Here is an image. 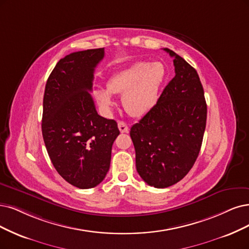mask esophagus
I'll list each match as a JSON object with an SVG mask.
<instances>
[{
  "instance_id": "obj_1",
  "label": "esophagus",
  "mask_w": 249,
  "mask_h": 249,
  "mask_svg": "<svg viewBox=\"0 0 249 249\" xmlns=\"http://www.w3.org/2000/svg\"><path fill=\"white\" fill-rule=\"evenodd\" d=\"M118 127H119V130L121 133H127L128 131H129V128H128V125L125 122L120 121L118 123Z\"/></svg>"
}]
</instances>
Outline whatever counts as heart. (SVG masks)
<instances>
[{
    "mask_svg": "<svg viewBox=\"0 0 249 249\" xmlns=\"http://www.w3.org/2000/svg\"><path fill=\"white\" fill-rule=\"evenodd\" d=\"M165 77L166 69L161 62H135L114 73L107 81V90H96L95 97L101 106L109 107L114 104L112 94H121L127 112L141 117L157 104Z\"/></svg>",
    "mask_w": 249,
    "mask_h": 249,
    "instance_id": "heart-1",
    "label": "heart"
}]
</instances>
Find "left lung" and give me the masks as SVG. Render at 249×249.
I'll use <instances>...</instances> for the list:
<instances>
[{
    "instance_id": "left-lung-1",
    "label": "left lung",
    "mask_w": 249,
    "mask_h": 249,
    "mask_svg": "<svg viewBox=\"0 0 249 249\" xmlns=\"http://www.w3.org/2000/svg\"><path fill=\"white\" fill-rule=\"evenodd\" d=\"M176 76L157 104L130 129L136 170L149 186L167 188L194 165L206 126L207 106L196 70L168 48Z\"/></svg>"
}]
</instances>
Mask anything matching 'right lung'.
<instances>
[{
  "instance_id": "obj_1",
  "label": "right lung",
  "mask_w": 249,
  "mask_h": 249,
  "mask_svg": "<svg viewBox=\"0 0 249 249\" xmlns=\"http://www.w3.org/2000/svg\"><path fill=\"white\" fill-rule=\"evenodd\" d=\"M105 48L73 52L61 58L46 83L42 133L60 177L79 189L94 188L109 169L120 134L115 120L97 114L92 91L94 70Z\"/></svg>"
}]
</instances>
